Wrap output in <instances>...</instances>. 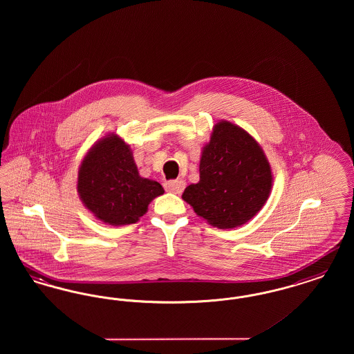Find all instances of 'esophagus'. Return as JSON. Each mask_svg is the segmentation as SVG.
<instances>
[{
    "mask_svg": "<svg viewBox=\"0 0 354 354\" xmlns=\"http://www.w3.org/2000/svg\"><path fill=\"white\" fill-rule=\"evenodd\" d=\"M185 180H179V179H176V180H169V182H167V183L165 185L166 191H169L171 194H182L183 189H185Z\"/></svg>",
    "mask_w": 354,
    "mask_h": 354,
    "instance_id": "34e87169",
    "label": "esophagus"
}]
</instances>
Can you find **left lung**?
<instances>
[{
    "instance_id": "left-lung-1",
    "label": "left lung",
    "mask_w": 354,
    "mask_h": 354,
    "mask_svg": "<svg viewBox=\"0 0 354 354\" xmlns=\"http://www.w3.org/2000/svg\"><path fill=\"white\" fill-rule=\"evenodd\" d=\"M201 180L182 198L198 216L220 230L245 224L270 198L273 175L270 162L252 135L220 120L203 147Z\"/></svg>"
}]
</instances>
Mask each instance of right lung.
<instances>
[{
	"label": "right lung",
	"instance_id": "1",
	"mask_svg": "<svg viewBox=\"0 0 354 354\" xmlns=\"http://www.w3.org/2000/svg\"><path fill=\"white\" fill-rule=\"evenodd\" d=\"M77 191L97 219L114 227L134 224L165 194L160 183L139 175L130 146L114 133L97 140L84 155Z\"/></svg>",
	"mask_w": 354,
	"mask_h": 354
}]
</instances>
